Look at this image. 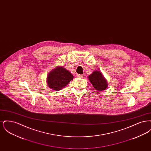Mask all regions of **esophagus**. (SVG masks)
Wrapping results in <instances>:
<instances>
[{
  "mask_svg": "<svg viewBox=\"0 0 151 151\" xmlns=\"http://www.w3.org/2000/svg\"><path fill=\"white\" fill-rule=\"evenodd\" d=\"M76 76H77L78 78H83V76L82 75H79V74H77Z\"/></svg>",
  "mask_w": 151,
  "mask_h": 151,
  "instance_id": "34e87169",
  "label": "esophagus"
}]
</instances>
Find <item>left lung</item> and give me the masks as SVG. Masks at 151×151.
<instances>
[{
	"label": "left lung",
	"mask_w": 151,
	"mask_h": 151,
	"mask_svg": "<svg viewBox=\"0 0 151 151\" xmlns=\"http://www.w3.org/2000/svg\"><path fill=\"white\" fill-rule=\"evenodd\" d=\"M89 81L92 84L94 88L99 91H104L108 86V84L106 80L102 76L100 71H95L88 77Z\"/></svg>",
	"instance_id": "1"
}]
</instances>
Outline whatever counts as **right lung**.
<instances>
[{
    "instance_id": "1",
    "label": "right lung",
    "mask_w": 151,
    "mask_h": 151,
    "mask_svg": "<svg viewBox=\"0 0 151 151\" xmlns=\"http://www.w3.org/2000/svg\"><path fill=\"white\" fill-rule=\"evenodd\" d=\"M73 79V75L68 70L62 67H58L49 73L47 83L51 89L59 91L66 86Z\"/></svg>"
}]
</instances>
